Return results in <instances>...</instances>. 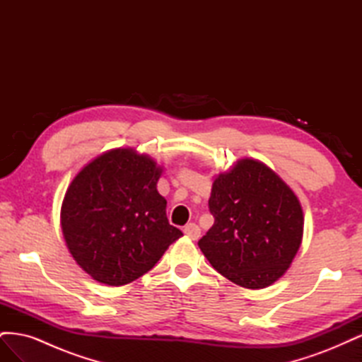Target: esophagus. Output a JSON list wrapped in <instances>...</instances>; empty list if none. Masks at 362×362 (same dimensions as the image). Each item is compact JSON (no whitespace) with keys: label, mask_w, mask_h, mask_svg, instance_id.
Returning a JSON list of instances; mask_svg holds the SVG:
<instances>
[{"label":"esophagus","mask_w":362,"mask_h":362,"mask_svg":"<svg viewBox=\"0 0 362 362\" xmlns=\"http://www.w3.org/2000/svg\"><path fill=\"white\" fill-rule=\"evenodd\" d=\"M184 234L194 242V240H198L201 237V229L196 223H189L184 228Z\"/></svg>","instance_id":"34e87169"}]
</instances>
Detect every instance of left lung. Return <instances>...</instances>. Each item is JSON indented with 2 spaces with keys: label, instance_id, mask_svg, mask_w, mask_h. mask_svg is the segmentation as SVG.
I'll use <instances>...</instances> for the list:
<instances>
[{
  "label": "left lung",
  "instance_id": "left-lung-1",
  "mask_svg": "<svg viewBox=\"0 0 362 362\" xmlns=\"http://www.w3.org/2000/svg\"><path fill=\"white\" fill-rule=\"evenodd\" d=\"M208 206L214 225L199 240L210 264L245 288H266L288 270L303 237L298 196L255 158L214 177Z\"/></svg>",
  "mask_w": 362,
  "mask_h": 362
}]
</instances>
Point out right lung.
<instances>
[{
	"instance_id": "right-lung-1",
	"label": "right lung",
	"mask_w": 362,
	"mask_h": 362,
	"mask_svg": "<svg viewBox=\"0 0 362 362\" xmlns=\"http://www.w3.org/2000/svg\"><path fill=\"white\" fill-rule=\"evenodd\" d=\"M163 166L133 148H115L90 160L64 193V242L92 279L125 286L157 264L182 233L169 223L157 182Z\"/></svg>"
}]
</instances>
